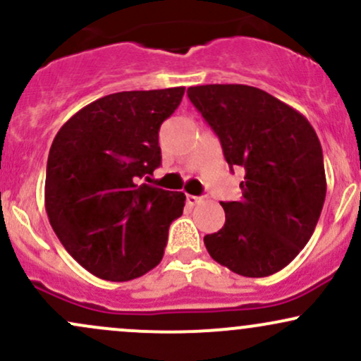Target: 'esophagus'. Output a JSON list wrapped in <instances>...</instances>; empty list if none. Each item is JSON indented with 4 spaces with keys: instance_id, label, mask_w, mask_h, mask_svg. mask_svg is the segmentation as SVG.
Here are the masks:
<instances>
[{
    "instance_id": "1",
    "label": "esophagus",
    "mask_w": 361,
    "mask_h": 361,
    "mask_svg": "<svg viewBox=\"0 0 361 361\" xmlns=\"http://www.w3.org/2000/svg\"><path fill=\"white\" fill-rule=\"evenodd\" d=\"M204 200L202 197H195V195H187V202L190 205H199L200 202Z\"/></svg>"
}]
</instances>
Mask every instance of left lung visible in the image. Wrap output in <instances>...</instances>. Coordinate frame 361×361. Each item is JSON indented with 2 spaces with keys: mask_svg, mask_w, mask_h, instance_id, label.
Listing matches in <instances>:
<instances>
[{
  "mask_svg": "<svg viewBox=\"0 0 361 361\" xmlns=\"http://www.w3.org/2000/svg\"><path fill=\"white\" fill-rule=\"evenodd\" d=\"M187 94L219 137L229 168H245L241 199L221 202L226 223L204 236L205 248L240 276L276 274L308 243L326 200L324 156L314 126L257 87L197 85Z\"/></svg>",
  "mask_w": 361,
  "mask_h": 361,
  "instance_id": "obj_1",
  "label": "left lung"
}]
</instances>
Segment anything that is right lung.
<instances>
[{"mask_svg":"<svg viewBox=\"0 0 361 361\" xmlns=\"http://www.w3.org/2000/svg\"><path fill=\"white\" fill-rule=\"evenodd\" d=\"M185 87L116 92L59 128L49 149L44 205L66 252L90 274L132 281L164 255L185 193L140 183L161 164L159 128Z\"/></svg>","mask_w":361,"mask_h":361,"instance_id":"obj_1","label":"right lung"}]
</instances>
